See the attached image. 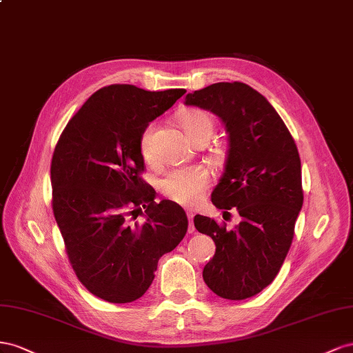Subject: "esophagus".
<instances>
[{
    "label": "esophagus",
    "instance_id": "obj_1",
    "mask_svg": "<svg viewBox=\"0 0 353 353\" xmlns=\"http://www.w3.org/2000/svg\"><path fill=\"white\" fill-rule=\"evenodd\" d=\"M188 220H189V232H194V230H195V228H194V213H192V211H188Z\"/></svg>",
    "mask_w": 353,
    "mask_h": 353
}]
</instances>
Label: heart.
<instances>
[{"label":"heart","instance_id":"heart-1","mask_svg":"<svg viewBox=\"0 0 353 353\" xmlns=\"http://www.w3.org/2000/svg\"><path fill=\"white\" fill-rule=\"evenodd\" d=\"M180 124L185 128L188 136L195 140L199 136L213 133L214 121L211 115L203 109L192 108L186 109L179 117ZM154 133L155 124H149L140 137V152L146 161L155 158L154 149ZM210 182L208 171L201 165L183 167L171 170L163 179L159 180L158 188L165 198L174 201L182 205H194L203 198Z\"/></svg>","mask_w":353,"mask_h":353}]
</instances>
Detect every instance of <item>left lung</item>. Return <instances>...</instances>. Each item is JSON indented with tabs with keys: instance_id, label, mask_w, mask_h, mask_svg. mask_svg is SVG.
<instances>
[{
	"instance_id": "obj_1",
	"label": "left lung",
	"mask_w": 353,
	"mask_h": 353,
	"mask_svg": "<svg viewBox=\"0 0 353 353\" xmlns=\"http://www.w3.org/2000/svg\"><path fill=\"white\" fill-rule=\"evenodd\" d=\"M185 103L223 121L229 149L211 203L225 210L223 217L232 208L241 216L230 230L214 219L195 216L198 232L216 244L203 278L223 299L253 297L278 275L303 205L296 142L274 106L244 83L211 84L189 93Z\"/></svg>"
}]
</instances>
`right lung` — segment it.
<instances>
[{
    "label": "right lung",
    "instance_id": "add662e5",
    "mask_svg": "<svg viewBox=\"0 0 353 353\" xmlns=\"http://www.w3.org/2000/svg\"><path fill=\"white\" fill-rule=\"evenodd\" d=\"M185 93L130 84L100 88L54 148L52 205L69 261L90 293L109 303L142 297L159 257L188 232L183 208L171 201L157 204L154 188L140 177L143 130ZM142 209L145 220L139 222Z\"/></svg>",
    "mask_w": 353,
    "mask_h": 353
}]
</instances>
